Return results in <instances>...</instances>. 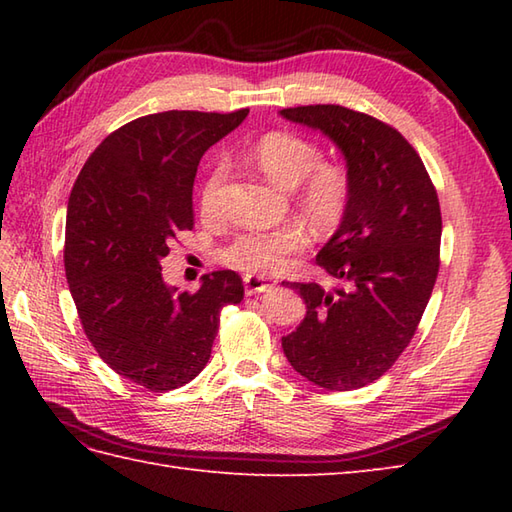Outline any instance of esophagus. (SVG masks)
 Listing matches in <instances>:
<instances>
[{"mask_svg": "<svg viewBox=\"0 0 512 512\" xmlns=\"http://www.w3.org/2000/svg\"><path fill=\"white\" fill-rule=\"evenodd\" d=\"M275 284L270 279L264 277H257V275H246L244 277V288H246V295H259V292H266L273 288Z\"/></svg>", "mask_w": 512, "mask_h": 512, "instance_id": "34e87169", "label": "esophagus"}]
</instances>
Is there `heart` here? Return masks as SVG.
Wrapping results in <instances>:
<instances>
[{
	"mask_svg": "<svg viewBox=\"0 0 512 512\" xmlns=\"http://www.w3.org/2000/svg\"><path fill=\"white\" fill-rule=\"evenodd\" d=\"M250 158L279 187L295 189L297 211L314 231L332 233L345 222L354 198L352 171L339 160H323V151L312 138L277 129L255 140ZM224 180L226 165L215 160L198 193L204 217L220 215ZM306 244V231L288 222L270 231L239 233L220 250V262L248 275H277L284 270L288 257Z\"/></svg>",
	"mask_w": 512,
	"mask_h": 512,
	"instance_id": "obj_1",
	"label": "heart"
}]
</instances>
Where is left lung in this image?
<instances>
[{
	"instance_id": "8db88e82",
	"label": "left lung",
	"mask_w": 512,
	"mask_h": 512,
	"mask_svg": "<svg viewBox=\"0 0 512 512\" xmlns=\"http://www.w3.org/2000/svg\"><path fill=\"white\" fill-rule=\"evenodd\" d=\"M281 116L330 136L354 178L350 213L317 255L341 288L286 284L308 312L281 347L314 385L365 387L405 352L436 286L438 191L407 138L374 116L343 105H299Z\"/></svg>"
}]
</instances>
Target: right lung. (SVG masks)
Returning a JSON list of instances; mask_svg holds the SVG:
<instances>
[{
  "mask_svg": "<svg viewBox=\"0 0 512 512\" xmlns=\"http://www.w3.org/2000/svg\"><path fill=\"white\" fill-rule=\"evenodd\" d=\"M246 114L140 116L92 151L70 193L63 264L83 332L118 376L156 394L202 372L222 308L244 299L233 270L204 275L195 292L169 288L160 259L193 228L204 151Z\"/></svg>",
  "mask_w": 512,
  "mask_h": 512,
  "instance_id": "add662e5",
  "label": "right lung"
}]
</instances>
